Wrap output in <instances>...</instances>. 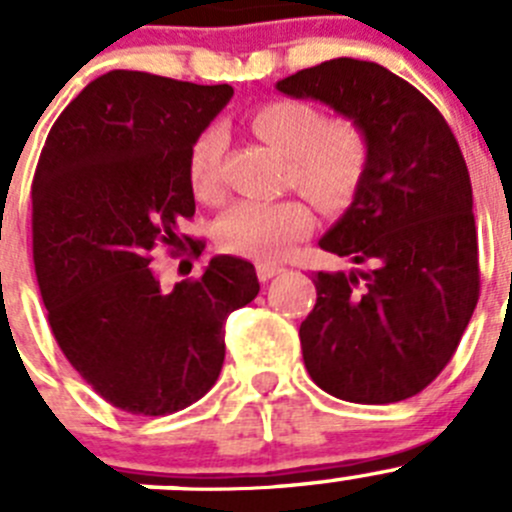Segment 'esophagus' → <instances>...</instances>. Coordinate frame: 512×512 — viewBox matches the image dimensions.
I'll return each mask as SVG.
<instances>
[{
  "label": "esophagus",
  "instance_id": "1",
  "mask_svg": "<svg viewBox=\"0 0 512 512\" xmlns=\"http://www.w3.org/2000/svg\"><path fill=\"white\" fill-rule=\"evenodd\" d=\"M280 272H283V265H270V262H260V265H257V278H260L262 283H267V280L280 275Z\"/></svg>",
  "mask_w": 512,
  "mask_h": 512
}]
</instances>
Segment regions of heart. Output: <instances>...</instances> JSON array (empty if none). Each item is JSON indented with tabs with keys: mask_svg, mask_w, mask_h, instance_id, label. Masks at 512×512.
Listing matches in <instances>:
<instances>
[{
	"mask_svg": "<svg viewBox=\"0 0 512 512\" xmlns=\"http://www.w3.org/2000/svg\"><path fill=\"white\" fill-rule=\"evenodd\" d=\"M257 136L288 156V179L318 207L348 204L366 169V138L351 121H326L303 100H270L252 113ZM222 128H207L191 143L189 179L199 197L219 189ZM313 229V212L298 199L237 202L217 219V242L234 255L275 260Z\"/></svg>",
	"mask_w": 512,
	"mask_h": 512,
	"instance_id": "1",
	"label": "heart"
}]
</instances>
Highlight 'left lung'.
<instances>
[{"mask_svg":"<svg viewBox=\"0 0 512 512\" xmlns=\"http://www.w3.org/2000/svg\"><path fill=\"white\" fill-rule=\"evenodd\" d=\"M366 138V169L318 245L353 270L318 272L300 323L310 379L338 399L394 404L450 364L480 295L467 164L442 113L376 62L338 57L278 80Z\"/></svg>","mask_w":512,"mask_h":512,"instance_id":"obj_1","label":"left lung"}]
</instances>
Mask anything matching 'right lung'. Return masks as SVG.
Here are the masks:
<instances>
[{
    "instance_id": "right-lung-1",
    "label": "right lung",
    "mask_w": 512,
    "mask_h": 512,
    "mask_svg": "<svg viewBox=\"0 0 512 512\" xmlns=\"http://www.w3.org/2000/svg\"><path fill=\"white\" fill-rule=\"evenodd\" d=\"M232 95L111 70L42 148L32 257L47 321L73 369L123 412L161 417L202 399L222 371L227 315L260 293L252 262L232 255L171 290L151 267V250L179 245V222L194 217L191 143Z\"/></svg>"
}]
</instances>
